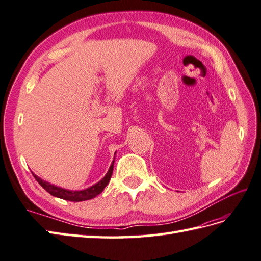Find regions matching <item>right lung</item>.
Masks as SVG:
<instances>
[{
  "label": "right lung",
  "mask_w": 261,
  "mask_h": 261,
  "mask_svg": "<svg viewBox=\"0 0 261 261\" xmlns=\"http://www.w3.org/2000/svg\"><path fill=\"white\" fill-rule=\"evenodd\" d=\"M116 153H114V155H116ZM114 159H116V158H114ZM113 165H114V160L112 161L110 168H109L107 174L99 181V182H96L95 185L87 188V189L79 190V191H72V190H68V189H63V188H61V187L51 185L50 182H47V181L42 180L40 177L35 175L34 173H33V175H34L35 180L41 185V187L43 188V189H45L53 197L64 199V200H69V201H86V200L93 199L94 197L100 195V193L103 191V189H105V188L107 187V185L109 184V181H110V179H111V175H112V172H113Z\"/></svg>",
  "instance_id": "obj_1"
}]
</instances>
